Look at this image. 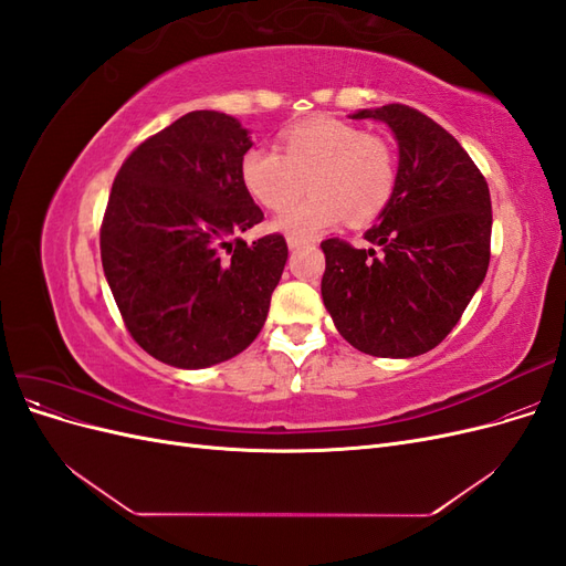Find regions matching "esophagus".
I'll return each mask as SVG.
<instances>
[{
    "label": "esophagus",
    "mask_w": 566,
    "mask_h": 566,
    "mask_svg": "<svg viewBox=\"0 0 566 566\" xmlns=\"http://www.w3.org/2000/svg\"><path fill=\"white\" fill-rule=\"evenodd\" d=\"M302 245H310V241H302V238H293V235L287 238V248H290V250H297V248H302Z\"/></svg>",
    "instance_id": "esophagus-1"
}]
</instances>
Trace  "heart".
I'll use <instances>...</instances> for the list:
<instances>
[{
  "instance_id": "obj_1",
  "label": "heart",
  "mask_w": 566,
  "mask_h": 566,
  "mask_svg": "<svg viewBox=\"0 0 566 566\" xmlns=\"http://www.w3.org/2000/svg\"><path fill=\"white\" fill-rule=\"evenodd\" d=\"M281 148H250L241 160V179L269 210L286 208L311 179L315 193L276 219V229L293 238H314L345 217L352 224H368L394 196L397 156L382 136L318 117L287 127Z\"/></svg>"
}]
</instances>
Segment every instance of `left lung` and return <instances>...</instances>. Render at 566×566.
Listing matches in <instances>:
<instances>
[{
	"label": "left lung",
	"mask_w": 566,
	"mask_h": 566,
	"mask_svg": "<svg viewBox=\"0 0 566 566\" xmlns=\"http://www.w3.org/2000/svg\"><path fill=\"white\" fill-rule=\"evenodd\" d=\"M352 119H380L399 144L397 186L358 250L323 241L321 295L335 328L370 356L434 349L460 321L491 260V196L453 136L420 111L387 104ZM381 252L378 253L377 250Z\"/></svg>",
	"instance_id": "obj_1"
}]
</instances>
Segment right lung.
<instances>
[{
    "instance_id": "right-lung-1",
    "label": "right lung",
    "mask_w": 566,
    "mask_h": 566,
    "mask_svg": "<svg viewBox=\"0 0 566 566\" xmlns=\"http://www.w3.org/2000/svg\"><path fill=\"white\" fill-rule=\"evenodd\" d=\"M252 142L235 117L193 111L136 146L113 181L101 262L129 335L175 368H208L252 345L287 260L241 179Z\"/></svg>"
}]
</instances>
